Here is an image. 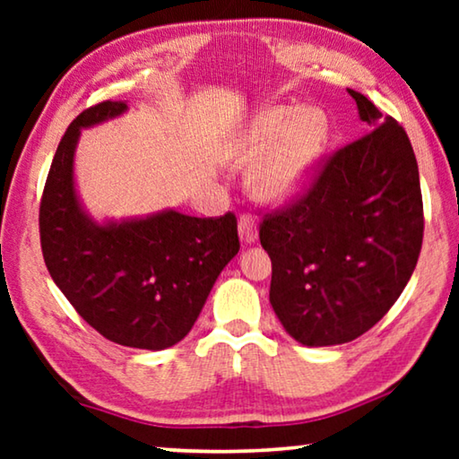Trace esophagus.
I'll return each instance as SVG.
<instances>
[{"label":"esophagus","instance_id":"esophagus-1","mask_svg":"<svg viewBox=\"0 0 459 459\" xmlns=\"http://www.w3.org/2000/svg\"><path fill=\"white\" fill-rule=\"evenodd\" d=\"M238 237H240V243H245V245H253L255 240H257L259 230H257V224H255L253 219L243 216V219L238 221Z\"/></svg>","mask_w":459,"mask_h":459}]
</instances>
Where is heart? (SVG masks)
Returning <instances> with one entry per match:
<instances>
[{"instance_id": "obj_1", "label": "heart", "mask_w": 459, "mask_h": 459, "mask_svg": "<svg viewBox=\"0 0 459 459\" xmlns=\"http://www.w3.org/2000/svg\"><path fill=\"white\" fill-rule=\"evenodd\" d=\"M328 139V119L316 107H265L247 123L230 152L245 161L251 196L263 206H285L312 178Z\"/></svg>"}]
</instances>
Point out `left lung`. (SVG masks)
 <instances>
[{"mask_svg": "<svg viewBox=\"0 0 459 459\" xmlns=\"http://www.w3.org/2000/svg\"><path fill=\"white\" fill-rule=\"evenodd\" d=\"M370 134L342 147L314 188L261 224L269 301L301 346L352 342L383 317L413 275L423 240L419 168L409 137L359 91Z\"/></svg>", "mask_w": 459, "mask_h": 459, "instance_id": "obj_1", "label": "left lung"}]
</instances>
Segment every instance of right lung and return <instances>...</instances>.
Instances as JSON below:
<instances>
[{"label":"right lung","mask_w":459,"mask_h":459,"mask_svg":"<svg viewBox=\"0 0 459 459\" xmlns=\"http://www.w3.org/2000/svg\"><path fill=\"white\" fill-rule=\"evenodd\" d=\"M129 111L105 100L82 111L54 155L40 204L44 263L84 322L115 344L166 351L192 330L221 271L238 253L237 219L174 208L97 221L74 178L81 131Z\"/></svg>","instance_id":"right-lung-1"}]
</instances>
